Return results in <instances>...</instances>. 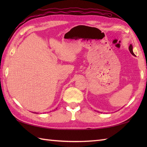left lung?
Listing matches in <instances>:
<instances>
[{
	"instance_id": "obj_1",
	"label": "left lung",
	"mask_w": 147,
	"mask_h": 147,
	"mask_svg": "<svg viewBox=\"0 0 147 147\" xmlns=\"http://www.w3.org/2000/svg\"><path fill=\"white\" fill-rule=\"evenodd\" d=\"M129 50L130 52L131 53V54H133V55H135V54H134L133 52V46H132L131 45H129Z\"/></svg>"
}]
</instances>
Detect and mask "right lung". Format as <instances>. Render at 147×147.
I'll return each mask as SVG.
<instances>
[{"mask_svg":"<svg viewBox=\"0 0 147 147\" xmlns=\"http://www.w3.org/2000/svg\"><path fill=\"white\" fill-rule=\"evenodd\" d=\"M35 113H36V114H37V113H36V112H35Z\"/></svg>","mask_w":147,"mask_h":147,"instance_id":"1","label":"right lung"}]
</instances>
